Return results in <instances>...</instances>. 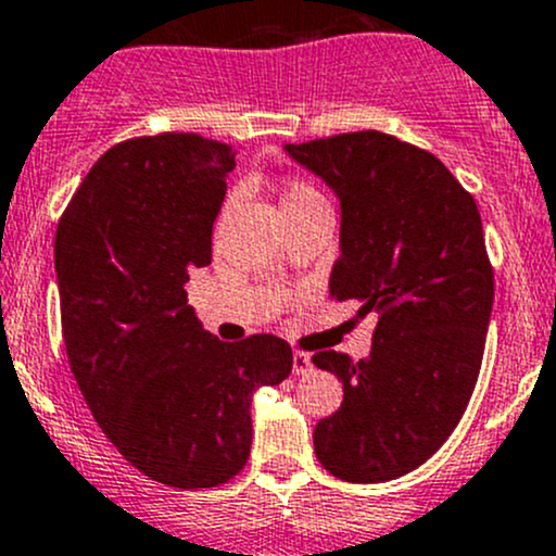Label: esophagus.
Returning a JSON list of instances; mask_svg holds the SVG:
<instances>
[{"mask_svg": "<svg viewBox=\"0 0 556 556\" xmlns=\"http://www.w3.org/2000/svg\"><path fill=\"white\" fill-rule=\"evenodd\" d=\"M312 370V356L306 352H295L293 354V372L295 376H306V372Z\"/></svg>", "mask_w": 556, "mask_h": 556, "instance_id": "obj_1", "label": "esophagus"}]
</instances>
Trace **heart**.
Wrapping results in <instances>:
<instances>
[{"label": "heart", "instance_id": "b5f03b06", "mask_svg": "<svg viewBox=\"0 0 556 556\" xmlns=\"http://www.w3.org/2000/svg\"><path fill=\"white\" fill-rule=\"evenodd\" d=\"M325 197L314 189L312 184L306 180H290V184L282 186L279 191V204H282V213L285 210H295L303 207V204H312V202H323Z\"/></svg>", "mask_w": 556, "mask_h": 556}]
</instances>
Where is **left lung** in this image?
<instances>
[{
    "label": "left lung",
    "mask_w": 556,
    "mask_h": 556,
    "mask_svg": "<svg viewBox=\"0 0 556 556\" xmlns=\"http://www.w3.org/2000/svg\"><path fill=\"white\" fill-rule=\"evenodd\" d=\"M341 202L336 301L376 317L367 359L312 356L343 402L314 453L346 482H389L437 453L464 416L493 312V266L475 197L429 151L378 130L285 146Z\"/></svg>",
    "instance_id": "8db88e82"
}]
</instances>
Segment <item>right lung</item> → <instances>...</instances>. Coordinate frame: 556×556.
<instances>
[{"label":"right lung","mask_w":556,"mask_h":556,"mask_svg":"<svg viewBox=\"0 0 556 556\" xmlns=\"http://www.w3.org/2000/svg\"><path fill=\"white\" fill-rule=\"evenodd\" d=\"M231 146L162 132L111 146L55 231L68 365L92 418L138 471L218 488L248 464L250 402L293 370L277 336L224 343L184 285L213 258Z\"/></svg>","instance_id":"obj_1"}]
</instances>
